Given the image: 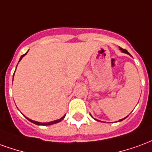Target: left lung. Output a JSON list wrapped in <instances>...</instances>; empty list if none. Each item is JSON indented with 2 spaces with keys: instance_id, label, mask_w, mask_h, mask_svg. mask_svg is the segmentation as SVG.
Here are the masks:
<instances>
[{
  "instance_id": "obj_1",
  "label": "left lung",
  "mask_w": 152,
  "mask_h": 152,
  "mask_svg": "<svg viewBox=\"0 0 152 152\" xmlns=\"http://www.w3.org/2000/svg\"><path fill=\"white\" fill-rule=\"evenodd\" d=\"M120 50H121V51H122V52H123V53H127V54H129V55H130V53H129V52H128L127 50H124V49H122V48H120ZM131 56V55H130ZM91 116H92V115H91ZM93 117V116H92ZM125 118L126 117H124V118H123V119H121V120H120V121H123V120H124V119H125ZM94 120H96V119H94ZM96 121H98V120H96Z\"/></svg>"
}]
</instances>
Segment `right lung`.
<instances>
[{"label": "right lung", "instance_id": "right-lung-1", "mask_svg": "<svg viewBox=\"0 0 152 152\" xmlns=\"http://www.w3.org/2000/svg\"><path fill=\"white\" fill-rule=\"evenodd\" d=\"M27 53H28V52H27ZM27 53H24V54H23V55H22V56L20 57V58H19V61H18V62H20V60H21L22 58H23V57H24L25 55H26V54H27ZM16 68H17V66H16ZM14 75H15V74H14ZM13 80H14V76H13ZM65 115H64L63 117L60 118L59 120H56V121H50V122H47V123H40V122H38V121H32V120H31V119H28V118L26 117V116H25V117L27 118V119H28V120L29 121H31V123H33V124H37V125H51V124H56V123H58V122H60V121H62V120H63V118L65 117Z\"/></svg>", "mask_w": 152, "mask_h": 152}]
</instances>
